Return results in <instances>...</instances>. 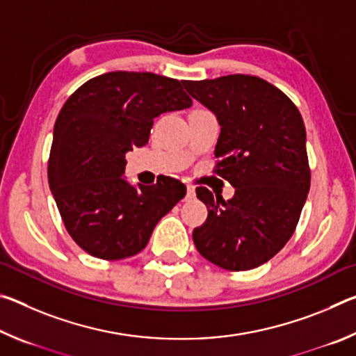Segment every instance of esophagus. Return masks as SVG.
Segmentation results:
<instances>
[{
	"mask_svg": "<svg viewBox=\"0 0 356 356\" xmlns=\"http://www.w3.org/2000/svg\"><path fill=\"white\" fill-rule=\"evenodd\" d=\"M186 200H191V197H195V186L193 185H186Z\"/></svg>",
	"mask_w": 356,
	"mask_h": 356,
	"instance_id": "34e87169",
	"label": "esophagus"
}]
</instances>
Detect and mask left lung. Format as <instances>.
Segmentation results:
<instances>
[{
    "mask_svg": "<svg viewBox=\"0 0 356 356\" xmlns=\"http://www.w3.org/2000/svg\"><path fill=\"white\" fill-rule=\"evenodd\" d=\"M221 127L215 172L236 195L225 201L204 186L207 206L193 242L202 257L231 272L256 268L282 250L309 193L306 130L298 108L278 88L252 75L182 81Z\"/></svg>",
    "mask_w": 356,
    "mask_h": 356,
    "instance_id": "8db88e82",
    "label": "left lung"
}]
</instances>
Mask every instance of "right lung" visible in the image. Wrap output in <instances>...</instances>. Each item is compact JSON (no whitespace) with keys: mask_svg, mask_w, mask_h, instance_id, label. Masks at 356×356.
I'll use <instances>...</instances> for the list:
<instances>
[{"mask_svg":"<svg viewBox=\"0 0 356 356\" xmlns=\"http://www.w3.org/2000/svg\"><path fill=\"white\" fill-rule=\"evenodd\" d=\"M174 78L150 72H108L76 89L58 114L48 184L75 243L105 261L135 256L154 227L186 193L165 177L134 186L125 154L146 146L154 119L191 106Z\"/></svg>","mask_w":356,"mask_h":356,"instance_id":"1","label":"right lung"}]
</instances>
